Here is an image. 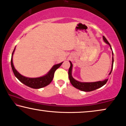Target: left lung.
<instances>
[{"mask_svg": "<svg viewBox=\"0 0 126 126\" xmlns=\"http://www.w3.org/2000/svg\"><path fill=\"white\" fill-rule=\"evenodd\" d=\"M103 39L104 42L107 45H109L110 47V48H111V46L110 44L109 43V42L107 41V40L106 39V38L104 36H103ZM112 65H111V71L110 72L109 75H110L111 72H112V68H113V63H114V58H113V52H112ZM70 67L68 70V78L70 79V81L71 84L74 87H75L77 89L80 90L81 91H86V92H90L94 91L98 89L99 88H100L101 87L104 86V84L107 83L108 79H105L103 81H95V82H81V81H78L75 80V79L72 77V64L71 62L70 61Z\"/></svg>", "mask_w": 126, "mask_h": 126, "instance_id": "1", "label": "left lung"}]
</instances>
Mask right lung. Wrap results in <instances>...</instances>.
Returning a JSON list of instances; mask_svg holds the SVG:
<instances>
[{
  "mask_svg": "<svg viewBox=\"0 0 126 126\" xmlns=\"http://www.w3.org/2000/svg\"><path fill=\"white\" fill-rule=\"evenodd\" d=\"M15 50V47L14 49L13 52H12L11 60V64L12 70L13 71L14 75H15V77L17 78V79H18L20 82L23 83L24 84L26 85V86L28 87H30L32 88H35V89L43 88L44 87H46L47 86V85H48L52 80L55 71L57 70V69L61 66L62 64L63 63V62H62L61 63L57 64H55L54 66L51 68V70L49 71V72H48L46 75L43 76V77L39 78H27L21 75L19 72H17V71L16 70L15 67H14L13 62H12V56H13V54Z\"/></svg>",
  "mask_w": 126,
  "mask_h": 126,
  "instance_id": "obj_1",
  "label": "right lung"
}]
</instances>
